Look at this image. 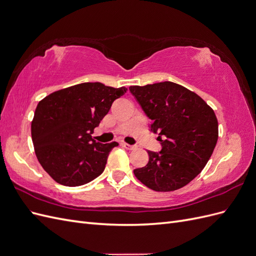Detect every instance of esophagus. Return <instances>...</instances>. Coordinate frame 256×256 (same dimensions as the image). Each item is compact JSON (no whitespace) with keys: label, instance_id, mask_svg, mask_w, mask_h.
Segmentation results:
<instances>
[{"label":"esophagus","instance_id":"34e87169","mask_svg":"<svg viewBox=\"0 0 256 256\" xmlns=\"http://www.w3.org/2000/svg\"><path fill=\"white\" fill-rule=\"evenodd\" d=\"M124 147H125L126 150H136V146H134V145H130V144H128V143H122V144Z\"/></svg>","mask_w":256,"mask_h":256}]
</instances>
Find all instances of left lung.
Returning a JSON list of instances; mask_svg holds the SVG:
<instances>
[{
    "instance_id": "left-lung-1",
    "label": "left lung",
    "mask_w": 256,
    "mask_h": 256,
    "mask_svg": "<svg viewBox=\"0 0 256 256\" xmlns=\"http://www.w3.org/2000/svg\"><path fill=\"white\" fill-rule=\"evenodd\" d=\"M152 131L159 134L160 152L148 150L145 166L134 170L146 187L159 192L178 190L202 172L218 141L214 110L194 92L174 82L130 86Z\"/></svg>"
}]
</instances>
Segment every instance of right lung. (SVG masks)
I'll list each match as a JSON object with an SVG mask.
<instances>
[{
	"label": "right lung",
	"instance_id": "add662e5",
	"mask_svg": "<svg viewBox=\"0 0 256 256\" xmlns=\"http://www.w3.org/2000/svg\"><path fill=\"white\" fill-rule=\"evenodd\" d=\"M127 88L81 83L53 92L37 104L30 125L40 164L56 182L76 187L104 172L118 142L102 144L92 138L115 99Z\"/></svg>",
	"mask_w": 256,
	"mask_h": 256
}]
</instances>
